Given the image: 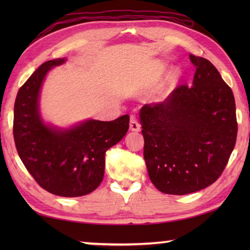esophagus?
Returning <instances> with one entry per match:
<instances>
[{
  "mask_svg": "<svg viewBox=\"0 0 250 250\" xmlns=\"http://www.w3.org/2000/svg\"><path fill=\"white\" fill-rule=\"evenodd\" d=\"M130 129L131 131H139L140 130V124L137 120L135 116H130Z\"/></svg>",
  "mask_w": 250,
  "mask_h": 250,
  "instance_id": "obj_1",
  "label": "esophagus"
}]
</instances>
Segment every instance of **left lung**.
Returning a JSON list of instances; mask_svg holds the SVG:
<instances>
[{"instance_id":"left-lung-1","label":"left lung","mask_w":250,"mask_h":250,"mask_svg":"<svg viewBox=\"0 0 250 250\" xmlns=\"http://www.w3.org/2000/svg\"><path fill=\"white\" fill-rule=\"evenodd\" d=\"M193 84L140 110L143 155L152 183L185 195L207 188L227 166L237 138L235 98L209 61L189 55Z\"/></svg>"}]
</instances>
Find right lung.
<instances>
[{
    "label": "right lung",
    "instance_id": "right-lung-1",
    "mask_svg": "<svg viewBox=\"0 0 250 250\" xmlns=\"http://www.w3.org/2000/svg\"><path fill=\"white\" fill-rule=\"evenodd\" d=\"M65 58L48 61L20 88L14 104L15 146L25 167L46 191L64 197L87 195L104 174V154L129 129L128 115L113 121L87 120L55 129L41 119L39 97L46 74Z\"/></svg>",
    "mask_w": 250,
    "mask_h": 250
}]
</instances>
